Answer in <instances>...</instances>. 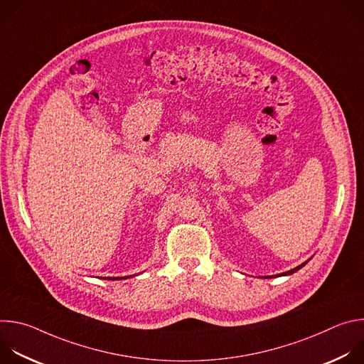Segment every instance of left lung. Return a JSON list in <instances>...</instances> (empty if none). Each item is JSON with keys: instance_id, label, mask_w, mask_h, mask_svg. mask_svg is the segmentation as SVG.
<instances>
[{"instance_id": "obj_1", "label": "left lung", "mask_w": 364, "mask_h": 364, "mask_svg": "<svg viewBox=\"0 0 364 364\" xmlns=\"http://www.w3.org/2000/svg\"><path fill=\"white\" fill-rule=\"evenodd\" d=\"M306 262H308V261H306ZM306 262H304V264H301V265H299V267H296V268H294V269H291V271H287V272H284V274H279V275H292V274H294V272H296V271H299V269H301V268H302V267H304V265H305V264H306ZM279 275H274V277H279Z\"/></svg>"}]
</instances>
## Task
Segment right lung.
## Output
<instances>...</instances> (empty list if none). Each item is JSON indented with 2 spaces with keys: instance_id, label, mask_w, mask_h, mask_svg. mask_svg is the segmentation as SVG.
Instances as JSON below:
<instances>
[{
  "instance_id": "right-lung-1",
  "label": "right lung",
  "mask_w": 364,
  "mask_h": 364,
  "mask_svg": "<svg viewBox=\"0 0 364 364\" xmlns=\"http://www.w3.org/2000/svg\"><path fill=\"white\" fill-rule=\"evenodd\" d=\"M124 278H125V279H127V278H128V277H121V278H115V277H109V278H103V279H111V281H114V279H124Z\"/></svg>"
}]
</instances>
